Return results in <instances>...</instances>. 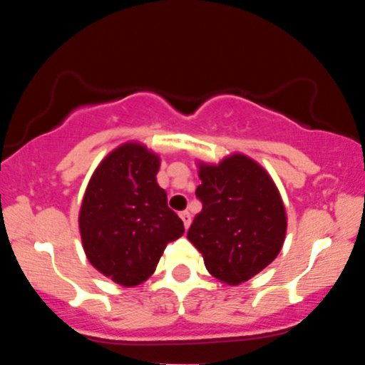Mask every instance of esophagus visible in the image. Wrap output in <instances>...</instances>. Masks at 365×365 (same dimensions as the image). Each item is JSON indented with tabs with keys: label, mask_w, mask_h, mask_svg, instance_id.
Here are the masks:
<instances>
[{
	"label": "esophagus",
	"mask_w": 365,
	"mask_h": 365,
	"mask_svg": "<svg viewBox=\"0 0 365 365\" xmlns=\"http://www.w3.org/2000/svg\"><path fill=\"white\" fill-rule=\"evenodd\" d=\"M180 217H182L183 226H185V228H188V226H190V223H192V215H190V212L182 211V212H180Z\"/></svg>",
	"instance_id": "obj_1"
}]
</instances>
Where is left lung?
Here are the masks:
<instances>
[{"label": "left lung", "instance_id": "left-lung-1", "mask_svg": "<svg viewBox=\"0 0 365 365\" xmlns=\"http://www.w3.org/2000/svg\"><path fill=\"white\" fill-rule=\"evenodd\" d=\"M202 211L187 238L206 269L226 284H240L274 261L287 235V211L271 175L245 154L217 165L197 161Z\"/></svg>", "mask_w": 365, "mask_h": 365}]
</instances>
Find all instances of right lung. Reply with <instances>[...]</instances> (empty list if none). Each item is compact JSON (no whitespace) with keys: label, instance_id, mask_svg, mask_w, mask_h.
Listing matches in <instances>:
<instances>
[{"label":"right lung","instance_id":"add662e5","mask_svg":"<svg viewBox=\"0 0 365 365\" xmlns=\"http://www.w3.org/2000/svg\"><path fill=\"white\" fill-rule=\"evenodd\" d=\"M159 154L135 140L113 149L83 194L78 230L87 259L121 287H137L156 269L165 247L185 232L158 185Z\"/></svg>","mask_w":365,"mask_h":365}]
</instances>
